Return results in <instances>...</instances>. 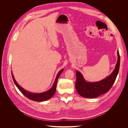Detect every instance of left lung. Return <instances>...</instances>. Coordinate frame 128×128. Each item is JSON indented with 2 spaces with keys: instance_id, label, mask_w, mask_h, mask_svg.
Segmentation results:
<instances>
[{
  "instance_id": "left-lung-1",
  "label": "left lung",
  "mask_w": 128,
  "mask_h": 128,
  "mask_svg": "<svg viewBox=\"0 0 128 128\" xmlns=\"http://www.w3.org/2000/svg\"><path fill=\"white\" fill-rule=\"evenodd\" d=\"M118 59L115 68L111 74L99 82H86L83 76L78 71L76 72V81L75 86L77 92L83 97L87 98H94L106 94L113 86L119 72L120 57L118 51Z\"/></svg>"
}]
</instances>
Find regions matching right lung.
<instances>
[{
  "label": "right lung",
  "mask_w": 128,
  "mask_h": 128,
  "mask_svg": "<svg viewBox=\"0 0 128 128\" xmlns=\"http://www.w3.org/2000/svg\"><path fill=\"white\" fill-rule=\"evenodd\" d=\"M64 71V69H62L58 73L57 76L56 77V78L55 80L54 83L52 87L49 90L42 92L40 93V94H38V93H32L29 91H27L26 90H25L24 88H23L21 86H20L18 83L16 82L15 80L14 76L13 75L12 72V78L14 80V82L15 84L16 85L17 88H18V90H20L22 94L24 95L26 97L28 98V99L33 100V101H36V102H43L46 101L50 98H51L53 96L54 94L56 91V84L58 82V80L59 78V77L60 75Z\"/></svg>",
  "instance_id": "obj_1"
}]
</instances>
